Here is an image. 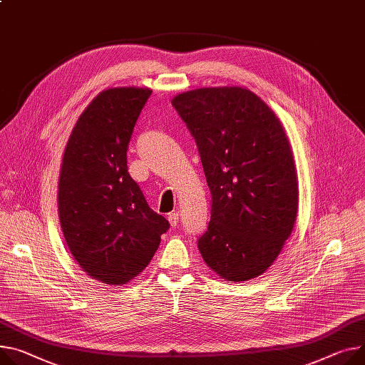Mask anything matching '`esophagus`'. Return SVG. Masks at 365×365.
Segmentation results:
<instances>
[{
    "instance_id": "esophagus-1",
    "label": "esophagus",
    "mask_w": 365,
    "mask_h": 365,
    "mask_svg": "<svg viewBox=\"0 0 365 365\" xmlns=\"http://www.w3.org/2000/svg\"><path fill=\"white\" fill-rule=\"evenodd\" d=\"M168 220H170L171 227L175 228L178 225V222H180V213L178 212H171L170 215H168Z\"/></svg>"
}]
</instances>
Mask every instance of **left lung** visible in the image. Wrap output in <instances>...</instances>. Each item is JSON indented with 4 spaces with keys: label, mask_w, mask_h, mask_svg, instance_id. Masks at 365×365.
<instances>
[{
    "label": "left lung",
    "mask_w": 365,
    "mask_h": 365,
    "mask_svg": "<svg viewBox=\"0 0 365 365\" xmlns=\"http://www.w3.org/2000/svg\"><path fill=\"white\" fill-rule=\"evenodd\" d=\"M173 106L197 145L212 215L197 247L223 279L257 277L292 232L298 184L292 152L273 110L242 88L181 93Z\"/></svg>",
    "instance_id": "obj_1"
}]
</instances>
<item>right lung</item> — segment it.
<instances>
[{"mask_svg": "<svg viewBox=\"0 0 365 365\" xmlns=\"http://www.w3.org/2000/svg\"><path fill=\"white\" fill-rule=\"evenodd\" d=\"M150 89L101 92L77 120L64 152L58 213L73 257L89 276L124 285L152 260L170 222L130 177L127 150Z\"/></svg>", "mask_w": 365, "mask_h": 365, "instance_id": "1", "label": "right lung"}]
</instances>
